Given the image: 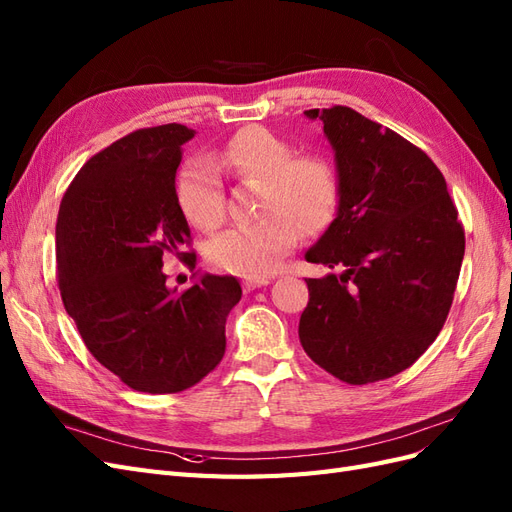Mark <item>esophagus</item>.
<instances>
[{
  "instance_id": "1",
  "label": "esophagus",
  "mask_w": 512,
  "mask_h": 512,
  "mask_svg": "<svg viewBox=\"0 0 512 512\" xmlns=\"http://www.w3.org/2000/svg\"><path fill=\"white\" fill-rule=\"evenodd\" d=\"M271 284V277H245L243 280V288L250 292V290H256V288H262Z\"/></svg>"
}]
</instances>
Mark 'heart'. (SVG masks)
Instances as JSON below:
<instances>
[{
  "label": "heart",
  "mask_w": 512,
  "mask_h": 512,
  "mask_svg": "<svg viewBox=\"0 0 512 512\" xmlns=\"http://www.w3.org/2000/svg\"><path fill=\"white\" fill-rule=\"evenodd\" d=\"M216 168L245 183H260L252 224L230 228L207 247L215 269L262 277L303 237L327 228L339 205L335 166L318 153H297L286 138L262 126H247L230 138L209 162L194 160L177 177L179 205L196 228L215 230L226 218V200Z\"/></svg>",
  "instance_id": "1"
}]
</instances>
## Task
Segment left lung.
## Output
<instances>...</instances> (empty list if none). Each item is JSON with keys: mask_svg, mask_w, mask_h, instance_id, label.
Masks as SVG:
<instances>
[{"mask_svg": "<svg viewBox=\"0 0 512 512\" xmlns=\"http://www.w3.org/2000/svg\"><path fill=\"white\" fill-rule=\"evenodd\" d=\"M335 149L339 207L305 258L299 339L309 359L346 384L408 369L442 331L466 252V232L440 168L404 136L348 106L309 108Z\"/></svg>", "mask_w": 512, "mask_h": 512, "instance_id": "1", "label": "left lung"}]
</instances>
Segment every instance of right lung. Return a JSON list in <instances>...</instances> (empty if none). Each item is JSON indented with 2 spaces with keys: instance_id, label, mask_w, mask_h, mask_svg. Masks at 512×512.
<instances>
[{
  "instance_id": "obj_1",
  "label": "right lung",
  "mask_w": 512,
  "mask_h": 512,
  "mask_svg": "<svg viewBox=\"0 0 512 512\" xmlns=\"http://www.w3.org/2000/svg\"><path fill=\"white\" fill-rule=\"evenodd\" d=\"M181 123L143 128L91 156L61 198L57 284L87 350L134 391L179 393L220 365L226 318L241 299L232 275L168 290L162 258L194 252L175 175ZM188 260V259H187ZM189 261V260H188ZM188 267H196L195 258Z\"/></svg>"
}]
</instances>
